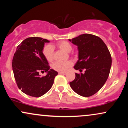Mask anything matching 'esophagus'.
I'll return each instance as SVG.
<instances>
[{
	"instance_id": "obj_1",
	"label": "esophagus",
	"mask_w": 128,
	"mask_h": 128,
	"mask_svg": "<svg viewBox=\"0 0 128 128\" xmlns=\"http://www.w3.org/2000/svg\"><path fill=\"white\" fill-rule=\"evenodd\" d=\"M59 74H64V75H66L67 73H65V72H59Z\"/></svg>"
}]
</instances>
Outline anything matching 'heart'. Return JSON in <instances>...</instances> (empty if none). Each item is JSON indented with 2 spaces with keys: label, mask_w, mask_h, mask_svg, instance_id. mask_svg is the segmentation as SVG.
I'll list each match as a JSON object with an SVG mask.
<instances>
[{
  "label": "heart",
  "mask_w": 128,
  "mask_h": 128,
  "mask_svg": "<svg viewBox=\"0 0 128 128\" xmlns=\"http://www.w3.org/2000/svg\"><path fill=\"white\" fill-rule=\"evenodd\" d=\"M56 46L62 49L64 52L69 53L72 50V46L70 42L66 41H61L56 43ZM42 55L48 62H52L54 60V48L51 45H47L44 47L42 49ZM73 65V62L70 60L60 62L57 61L52 64V68L54 70L61 72H66Z\"/></svg>",
  "instance_id": "1"
}]
</instances>
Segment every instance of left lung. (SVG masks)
I'll return each mask as SVG.
<instances>
[{
    "label": "left lung",
    "instance_id": "8db88e82",
    "mask_svg": "<svg viewBox=\"0 0 128 128\" xmlns=\"http://www.w3.org/2000/svg\"><path fill=\"white\" fill-rule=\"evenodd\" d=\"M78 46V58L74 68L85 69L84 73H75V79L70 82L74 92L90 97L96 93L106 82L111 69V56L108 48L99 36L84 34L69 40Z\"/></svg>",
    "mask_w": 128,
    "mask_h": 128
}]
</instances>
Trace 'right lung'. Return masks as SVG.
Instances as JSON below:
<instances>
[{
    "instance_id": "1",
    "label": "right lung",
    "mask_w": 128,
    "mask_h": 128,
    "mask_svg": "<svg viewBox=\"0 0 128 128\" xmlns=\"http://www.w3.org/2000/svg\"><path fill=\"white\" fill-rule=\"evenodd\" d=\"M46 39L29 37L17 48L13 56L12 67L18 88L29 96L38 98L46 93L52 86L58 72L50 69L48 61L42 55ZM48 74L40 76L39 73Z\"/></svg>"
}]
</instances>
